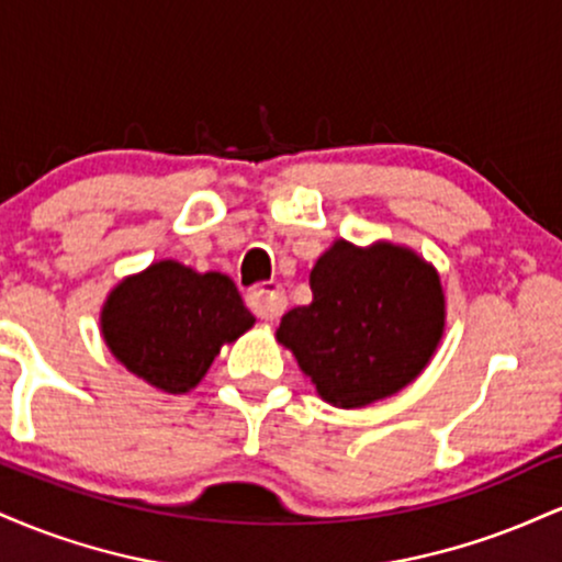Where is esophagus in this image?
Wrapping results in <instances>:
<instances>
[{
	"mask_svg": "<svg viewBox=\"0 0 562 562\" xmlns=\"http://www.w3.org/2000/svg\"><path fill=\"white\" fill-rule=\"evenodd\" d=\"M245 301H248L250 312H254L256 317L267 322L280 319L288 306L285 290L277 285V282H261V285L250 288L248 295H245Z\"/></svg>",
	"mask_w": 562,
	"mask_h": 562,
	"instance_id": "1",
	"label": "esophagus"
}]
</instances>
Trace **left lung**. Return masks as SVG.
I'll return each mask as SVG.
<instances>
[{"label": "left lung", "mask_w": 562, "mask_h": 562, "mask_svg": "<svg viewBox=\"0 0 562 562\" xmlns=\"http://www.w3.org/2000/svg\"><path fill=\"white\" fill-rule=\"evenodd\" d=\"M314 299L277 327L327 404L357 409L412 383L436 353L447 319L441 280L415 250L335 240L314 263Z\"/></svg>", "instance_id": "1"}]
</instances>
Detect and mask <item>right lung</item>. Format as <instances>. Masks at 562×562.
Returning a JSON list of instances; mask_svg holds the SVG:
<instances>
[{"mask_svg": "<svg viewBox=\"0 0 562 562\" xmlns=\"http://www.w3.org/2000/svg\"><path fill=\"white\" fill-rule=\"evenodd\" d=\"M254 322L227 274H200L179 261L150 263L121 280L100 314L113 357L166 393L195 389L222 346Z\"/></svg>", "mask_w": 562, "mask_h": 562, "instance_id": "add662e5", "label": "right lung"}]
</instances>
